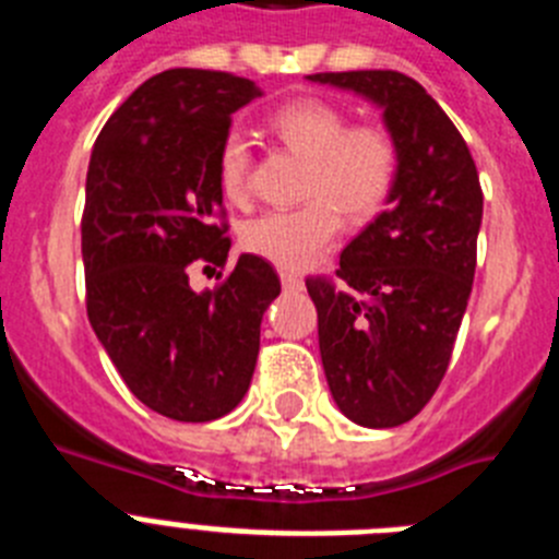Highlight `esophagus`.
<instances>
[{"label":"esophagus","mask_w":559,"mask_h":559,"mask_svg":"<svg viewBox=\"0 0 559 559\" xmlns=\"http://www.w3.org/2000/svg\"><path fill=\"white\" fill-rule=\"evenodd\" d=\"M280 280H283V288L285 290H302L305 288V283L296 274H283V276H280Z\"/></svg>","instance_id":"esophagus-1"}]
</instances>
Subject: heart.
Masks as SVG:
<instances>
[{"mask_svg": "<svg viewBox=\"0 0 559 559\" xmlns=\"http://www.w3.org/2000/svg\"><path fill=\"white\" fill-rule=\"evenodd\" d=\"M269 128L288 151L308 159L302 181L308 204L251 218L240 231V243L276 269L302 271L333 246L338 212L349 224H360L383 210L397 181V145L386 128L349 126L341 108L313 97L276 108ZM215 173L226 199L249 195L251 145L240 131L224 136Z\"/></svg>", "mask_w": 559, "mask_h": 559, "instance_id": "obj_1", "label": "heart"}]
</instances>
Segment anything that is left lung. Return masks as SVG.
<instances>
[{
	"label": "left lung",
	"instance_id": "obj_1",
	"mask_svg": "<svg viewBox=\"0 0 559 559\" xmlns=\"http://www.w3.org/2000/svg\"><path fill=\"white\" fill-rule=\"evenodd\" d=\"M383 111L397 145L386 210L341 251L335 280L308 276L335 406L364 428L423 412L451 364L476 274L481 185L462 133L414 78L394 69L319 72Z\"/></svg>",
	"mask_w": 559,
	"mask_h": 559
}]
</instances>
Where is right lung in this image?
Listing matches in <instances>:
<instances>
[{
  "instance_id": "add662e5",
  "label": "right lung",
  "mask_w": 559,
  "mask_h": 559,
  "mask_svg": "<svg viewBox=\"0 0 559 559\" xmlns=\"http://www.w3.org/2000/svg\"><path fill=\"white\" fill-rule=\"evenodd\" d=\"M249 78L167 69L108 117L86 173L81 251L86 313L133 397L179 423H210L243 400L260 322L280 296L271 263L240 254L215 290L190 263L226 265L218 151L231 114L260 97Z\"/></svg>"
}]
</instances>
